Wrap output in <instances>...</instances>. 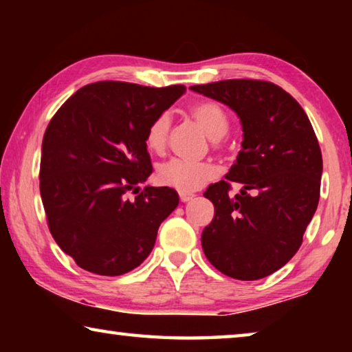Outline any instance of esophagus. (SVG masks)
Segmentation results:
<instances>
[{
	"instance_id": "esophagus-1",
	"label": "esophagus",
	"mask_w": 352,
	"mask_h": 352,
	"mask_svg": "<svg viewBox=\"0 0 352 352\" xmlns=\"http://www.w3.org/2000/svg\"><path fill=\"white\" fill-rule=\"evenodd\" d=\"M178 197H180V200L184 204V201L192 200V199H194V194H192V192H184V190H180V192H178Z\"/></svg>"
}]
</instances>
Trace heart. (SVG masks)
<instances>
[{
  "mask_svg": "<svg viewBox=\"0 0 352 352\" xmlns=\"http://www.w3.org/2000/svg\"><path fill=\"white\" fill-rule=\"evenodd\" d=\"M189 115L205 130L212 140H219L228 132L230 121L223 107L214 100H201L189 107ZM170 118L168 113L155 116L146 129L144 142L147 148L155 153H162L169 140ZM217 175V169L210 163H194L180 158H170L158 166L157 178L162 184L178 190H195L211 182Z\"/></svg>",
  "mask_w": 352,
  "mask_h": 352,
  "instance_id": "b5f03b06",
  "label": "heart"
}]
</instances>
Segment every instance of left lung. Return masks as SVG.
<instances>
[{
	"instance_id": "8db88e82",
	"label": "left lung",
	"mask_w": 352,
	"mask_h": 352,
	"mask_svg": "<svg viewBox=\"0 0 352 352\" xmlns=\"http://www.w3.org/2000/svg\"><path fill=\"white\" fill-rule=\"evenodd\" d=\"M190 90L241 118L243 141L226 180L211 184L214 219L201 233L208 261L223 275L254 281L294 258L318 206L323 158L306 111L267 80L230 79ZM243 184L230 198V182Z\"/></svg>"
}]
</instances>
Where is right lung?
I'll use <instances>...</instances> for the list:
<instances>
[{"mask_svg": "<svg viewBox=\"0 0 352 352\" xmlns=\"http://www.w3.org/2000/svg\"><path fill=\"white\" fill-rule=\"evenodd\" d=\"M186 91L104 80L82 87L47 124L40 194L47 228L80 269L119 276L138 267L175 210L172 188L138 184L152 174L148 122ZM129 192L135 199L126 197Z\"/></svg>", "mask_w": 352, "mask_h": 352, "instance_id": "add662e5", "label": "right lung"}]
</instances>
